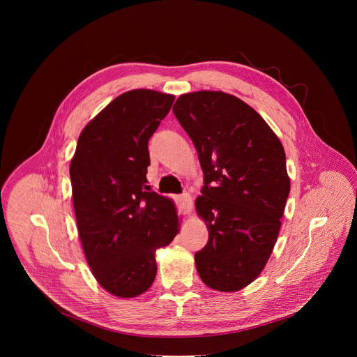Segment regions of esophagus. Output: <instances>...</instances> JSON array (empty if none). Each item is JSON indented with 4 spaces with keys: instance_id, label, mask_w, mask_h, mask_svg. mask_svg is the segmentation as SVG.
Listing matches in <instances>:
<instances>
[{
    "instance_id": "1",
    "label": "esophagus",
    "mask_w": 357,
    "mask_h": 357,
    "mask_svg": "<svg viewBox=\"0 0 357 357\" xmlns=\"http://www.w3.org/2000/svg\"><path fill=\"white\" fill-rule=\"evenodd\" d=\"M192 206H193V202L188 193H183L179 196V208L183 215H189L192 212Z\"/></svg>"
}]
</instances>
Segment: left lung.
I'll use <instances>...</instances> for the list:
<instances>
[{
  "mask_svg": "<svg viewBox=\"0 0 357 357\" xmlns=\"http://www.w3.org/2000/svg\"><path fill=\"white\" fill-rule=\"evenodd\" d=\"M174 114L199 155L205 186L195 202L208 244L195 254L200 280L240 291L264 270L289 195L285 151L264 119L233 94H181Z\"/></svg>",
  "mask_w": 357,
  "mask_h": 357,
  "instance_id": "8db88e82",
  "label": "left lung"
}]
</instances>
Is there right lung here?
I'll list each match as a JSON object with an SVG mask.
<instances>
[{
    "mask_svg": "<svg viewBox=\"0 0 357 357\" xmlns=\"http://www.w3.org/2000/svg\"><path fill=\"white\" fill-rule=\"evenodd\" d=\"M175 96L130 90L109 103L79 135L70 161L77 231L97 282L134 298L155 280L158 248L179 231L172 199L151 192L148 139Z\"/></svg>",
    "mask_w": 357,
    "mask_h": 357,
    "instance_id": "1",
    "label": "right lung"
}]
</instances>
